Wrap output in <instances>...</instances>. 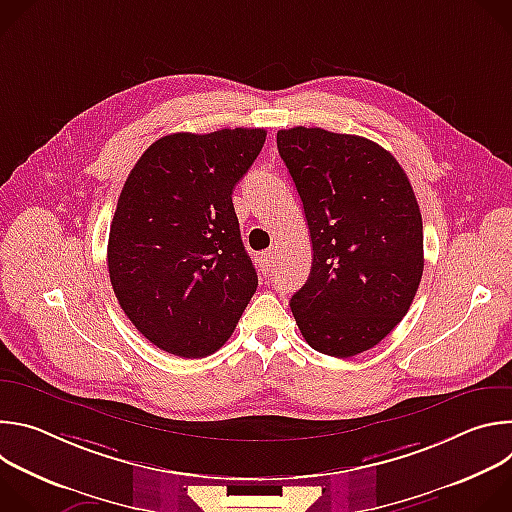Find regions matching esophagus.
Here are the masks:
<instances>
[{
  "label": "esophagus",
  "mask_w": 512,
  "mask_h": 512,
  "mask_svg": "<svg viewBox=\"0 0 512 512\" xmlns=\"http://www.w3.org/2000/svg\"><path fill=\"white\" fill-rule=\"evenodd\" d=\"M273 253L271 251H263L261 255H259V267H261V271L267 275L271 269H273Z\"/></svg>",
  "instance_id": "34e87169"
}]
</instances>
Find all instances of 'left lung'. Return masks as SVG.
I'll return each instance as SVG.
<instances>
[{
  "label": "left lung",
  "instance_id": "obj_1",
  "mask_svg": "<svg viewBox=\"0 0 512 512\" xmlns=\"http://www.w3.org/2000/svg\"><path fill=\"white\" fill-rule=\"evenodd\" d=\"M312 239L310 277L291 296L306 342L348 358L407 314L423 273L421 212L407 174L379 143L322 127L277 131Z\"/></svg>",
  "mask_w": 512,
  "mask_h": 512
}]
</instances>
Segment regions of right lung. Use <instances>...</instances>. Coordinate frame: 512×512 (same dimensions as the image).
<instances>
[{"mask_svg": "<svg viewBox=\"0 0 512 512\" xmlns=\"http://www.w3.org/2000/svg\"><path fill=\"white\" fill-rule=\"evenodd\" d=\"M265 137L247 127L172 133L123 184L107 245L111 285L131 324L170 354L216 352L255 294L233 188Z\"/></svg>", "mask_w": 512, "mask_h": 512, "instance_id": "obj_1", "label": "right lung"}]
</instances>
